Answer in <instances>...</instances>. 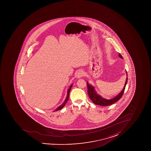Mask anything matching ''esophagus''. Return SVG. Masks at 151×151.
<instances>
[{"instance_id":"1","label":"esophagus","mask_w":151,"mask_h":151,"mask_svg":"<svg viewBox=\"0 0 151 151\" xmlns=\"http://www.w3.org/2000/svg\"><path fill=\"white\" fill-rule=\"evenodd\" d=\"M83 76H84V73H83L82 71H80L78 72L77 74V77L78 78H81Z\"/></svg>"}]
</instances>
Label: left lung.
<instances>
[{
	"label": "left lung",
	"mask_w": 151,
	"mask_h": 151,
	"mask_svg": "<svg viewBox=\"0 0 151 151\" xmlns=\"http://www.w3.org/2000/svg\"><path fill=\"white\" fill-rule=\"evenodd\" d=\"M119 56L121 58H123L122 55L121 54H119ZM127 77L125 81V85L124 86V88L122 90V91L118 94V96H116V97H114L113 99H103L102 97H101L100 96H99L96 93V91H94V88L92 87L90 85L88 84V82H87V87H88V96L90 99L92 100V101L95 104L97 105H100V106H109L110 105L113 104L114 103L118 101V100H119L121 99V97H122V95L124 94V91L125 90V86L127 85Z\"/></svg>",
	"instance_id": "left-lung-1"
}]
</instances>
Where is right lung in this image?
Here are the masks:
<instances>
[{
  "mask_svg": "<svg viewBox=\"0 0 151 151\" xmlns=\"http://www.w3.org/2000/svg\"><path fill=\"white\" fill-rule=\"evenodd\" d=\"M72 86V85L70 86V88H69L68 90V91H67V97H66V99H65V100L64 101V102L63 103V104L61 105L60 106L57 108V109H56V110H55V111H57L60 110L62 109V108L65 106V105L67 101L68 100L69 97V93H70V90H71V88Z\"/></svg>",
  "mask_w": 151,
  "mask_h": 151,
  "instance_id": "obj_1",
  "label": "right lung"
}]
</instances>
